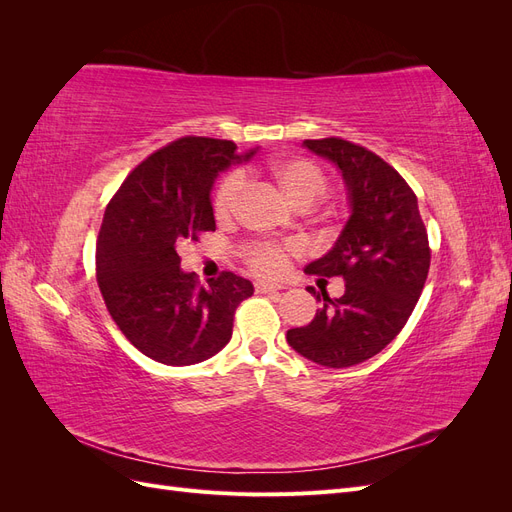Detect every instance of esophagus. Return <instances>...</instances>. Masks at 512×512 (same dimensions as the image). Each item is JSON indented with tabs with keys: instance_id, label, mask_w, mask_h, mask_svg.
Segmentation results:
<instances>
[{
	"instance_id": "esophagus-1",
	"label": "esophagus",
	"mask_w": 512,
	"mask_h": 512,
	"mask_svg": "<svg viewBox=\"0 0 512 512\" xmlns=\"http://www.w3.org/2000/svg\"><path fill=\"white\" fill-rule=\"evenodd\" d=\"M254 288H256V292H258V294H271V292H277V290H280V286L269 284V282H256V284H254Z\"/></svg>"
}]
</instances>
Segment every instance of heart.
<instances>
[{"label":"heart","mask_w":512,"mask_h":512,"mask_svg":"<svg viewBox=\"0 0 512 512\" xmlns=\"http://www.w3.org/2000/svg\"><path fill=\"white\" fill-rule=\"evenodd\" d=\"M265 177L280 190L294 207L309 209L327 194L329 179L324 170L305 158H280L269 162L265 168L247 166L239 173L226 175L213 194V215L220 224H228L237 218L245 196V181ZM299 250L294 241H250L241 247L245 265L258 275H277L286 258Z\"/></svg>","instance_id":"1"}]
</instances>
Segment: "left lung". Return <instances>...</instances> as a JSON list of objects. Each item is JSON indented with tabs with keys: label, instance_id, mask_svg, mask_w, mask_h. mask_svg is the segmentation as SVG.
Wrapping results in <instances>:
<instances>
[{
	"label": "left lung",
	"instance_id": "left-lung-1",
	"mask_svg": "<svg viewBox=\"0 0 512 512\" xmlns=\"http://www.w3.org/2000/svg\"><path fill=\"white\" fill-rule=\"evenodd\" d=\"M303 145L342 170L352 207L333 250L305 273L320 275L318 282L342 277L346 292L339 299L322 292L316 318L286 339L318 365H359L389 346L414 312L431 262L427 228L406 179L374 151L337 136Z\"/></svg>",
	"mask_w": 512,
	"mask_h": 512
}]
</instances>
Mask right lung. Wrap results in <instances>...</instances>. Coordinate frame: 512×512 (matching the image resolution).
<instances>
[{
    "label": "right lung",
    "instance_id": "add662e5",
    "mask_svg": "<svg viewBox=\"0 0 512 512\" xmlns=\"http://www.w3.org/2000/svg\"><path fill=\"white\" fill-rule=\"evenodd\" d=\"M222 138L183 136L153 151L106 205L96 243V277L108 314L128 342L164 365H194L218 354L235 312L254 286L222 271L203 286L179 269V252L215 230L211 188L237 156Z\"/></svg>",
    "mask_w": 512,
    "mask_h": 512
}]
</instances>
